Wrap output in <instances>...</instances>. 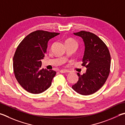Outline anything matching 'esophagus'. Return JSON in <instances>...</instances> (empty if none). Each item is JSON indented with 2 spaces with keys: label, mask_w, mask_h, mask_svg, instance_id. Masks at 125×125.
I'll return each instance as SVG.
<instances>
[{
  "label": "esophagus",
  "mask_w": 125,
  "mask_h": 125,
  "mask_svg": "<svg viewBox=\"0 0 125 125\" xmlns=\"http://www.w3.org/2000/svg\"><path fill=\"white\" fill-rule=\"evenodd\" d=\"M60 72L61 73H68L69 72L67 70H60Z\"/></svg>",
  "instance_id": "34e87169"
}]
</instances>
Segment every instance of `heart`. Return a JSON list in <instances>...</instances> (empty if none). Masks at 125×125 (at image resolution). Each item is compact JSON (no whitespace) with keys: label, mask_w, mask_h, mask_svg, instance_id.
<instances>
[{"label":"heart","mask_w":125,"mask_h":125,"mask_svg":"<svg viewBox=\"0 0 125 125\" xmlns=\"http://www.w3.org/2000/svg\"><path fill=\"white\" fill-rule=\"evenodd\" d=\"M74 44L78 45V43H77L76 41L73 39H68L65 40V44Z\"/></svg>","instance_id":"heart-1"}]
</instances>
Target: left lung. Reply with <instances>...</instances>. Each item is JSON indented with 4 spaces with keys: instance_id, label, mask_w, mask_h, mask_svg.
Returning a JSON list of instances; mask_svg holds the SVG:
<instances>
[{
    "instance_id": "8db88e82",
    "label": "left lung",
    "mask_w": 125,
    "mask_h": 125,
    "mask_svg": "<svg viewBox=\"0 0 125 125\" xmlns=\"http://www.w3.org/2000/svg\"><path fill=\"white\" fill-rule=\"evenodd\" d=\"M74 34L82 38L84 42L82 65L87 70L83 75L77 73L79 80L72 88L80 94H92L100 89L107 80L110 69V54L105 43L94 34L82 31Z\"/></svg>"
}]
</instances>
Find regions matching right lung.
I'll list each match as a JSON object with an SVG mask.
<instances>
[{"label":"right lung","mask_w":125,"mask_h":125,"mask_svg":"<svg viewBox=\"0 0 125 125\" xmlns=\"http://www.w3.org/2000/svg\"><path fill=\"white\" fill-rule=\"evenodd\" d=\"M58 33L38 30L26 36L20 43L13 58L15 78L27 92L38 94L50 87L56 72L42 68L47 42Z\"/></svg>","instance_id":"right-lung-1"}]
</instances>
